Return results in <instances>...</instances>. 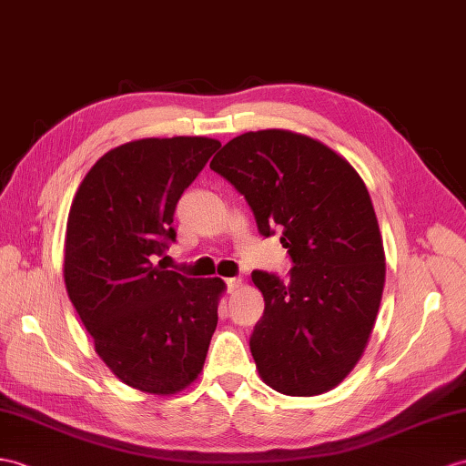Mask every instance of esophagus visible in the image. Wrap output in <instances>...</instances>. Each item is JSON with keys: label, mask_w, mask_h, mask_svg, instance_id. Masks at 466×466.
Returning a JSON list of instances; mask_svg holds the SVG:
<instances>
[{"label": "esophagus", "mask_w": 466, "mask_h": 466, "mask_svg": "<svg viewBox=\"0 0 466 466\" xmlns=\"http://www.w3.org/2000/svg\"><path fill=\"white\" fill-rule=\"evenodd\" d=\"M225 287H227V290L229 292H233V290H237L241 287V279L239 277H231V279H225Z\"/></svg>", "instance_id": "esophagus-1"}]
</instances>
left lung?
Wrapping results in <instances>:
<instances>
[{"label": "left lung", "mask_w": 466, "mask_h": 466, "mask_svg": "<svg viewBox=\"0 0 466 466\" xmlns=\"http://www.w3.org/2000/svg\"><path fill=\"white\" fill-rule=\"evenodd\" d=\"M209 167L245 198L260 235L280 233L292 263L287 282L251 275L265 297L248 339L260 378L299 397L336 388L368 344L385 280L364 181L330 147L289 130L237 136Z\"/></svg>", "instance_id": "obj_1"}]
</instances>
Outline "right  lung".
<instances>
[{
	"instance_id": "1",
	"label": "right lung",
	"mask_w": 466,
	"mask_h": 466,
	"mask_svg": "<svg viewBox=\"0 0 466 466\" xmlns=\"http://www.w3.org/2000/svg\"><path fill=\"white\" fill-rule=\"evenodd\" d=\"M219 142L144 138L90 167L66 221L65 285L105 364L140 391L169 395L194 381L218 326L221 279L154 263L176 243L181 194Z\"/></svg>"
}]
</instances>
